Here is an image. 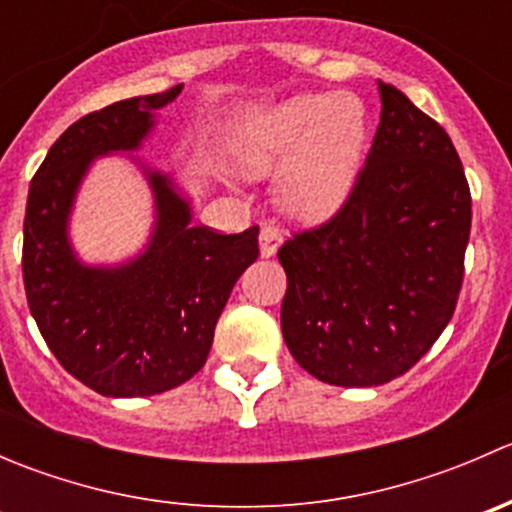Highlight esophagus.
Returning <instances> with one entry per match:
<instances>
[{"label": "esophagus", "mask_w": 512, "mask_h": 512, "mask_svg": "<svg viewBox=\"0 0 512 512\" xmlns=\"http://www.w3.org/2000/svg\"><path fill=\"white\" fill-rule=\"evenodd\" d=\"M257 245H260L262 257H272L282 245V235L275 230V227H262L260 237H257Z\"/></svg>", "instance_id": "34e87169"}]
</instances>
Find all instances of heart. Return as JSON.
Segmentation results:
<instances>
[{"mask_svg":"<svg viewBox=\"0 0 512 512\" xmlns=\"http://www.w3.org/2000/svg\"><path fill=\"white\" fill-rule=\"evenodd\" d=\"M366 158V118L352 96H294L252 118L235 143L247 178L275 170L277 205L304 225L327 223L352 198Z\"/></svg>","mask_w":512,"mask_h":512,"instance_id":"1","label":"heart"}]
</instances>
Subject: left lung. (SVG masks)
I'll return each mask as SVG.
<instances>
[{"label":"left lung","instance_id":"1","mask_svg":"<svg viewBox=\"0 0 512 512\" xmlns=\"http://www.w3.org/2000/svg\"><path fill=\"white\" fill-rule=\"evenodd\" d=\"M381 121L352 198L280 247L282 337L334 386H381L433 347L456 309L471 190L448 133L376 81Z\"/></svg>","mask_w":512,"mask_h":512}]
</instances>
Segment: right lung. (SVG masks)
Returning a JSON list of instances; mask_svg holds the SVG:
<instances>
[{"label": "right lung", "instance_id": "obj_1", "mask_svg": "<svg viewBox=\"0 0 512 512\" xmlns=\"http://www.w3.org/2000/svg\"><path fill=\"white\" fill-rule=\"evenodd\" d=\"M180 89L116 101L71 123L29 185L22 270L32 317L59 364L111 399L163 394L198 374L232 287L260 255L257 227L218 235L193 225L178 173L136 156ZM116 152L147 178L154 225L136 256L86 263L70 242V215L95 160Z\"/></svg>", "mask_w": 512, "mask_h": 512}]
</instances>
